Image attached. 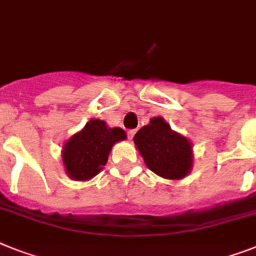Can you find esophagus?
<instances>
[{
    "label": "esophagus",
    "instance_id": "obj_1",
    "mask_svg": "<svg viewBox=\"0 0 256 256\" xmlns=\"http://www.w3.org/2000/svg\"><path fill=\"white\" fill-rule=\"evenodd\" d=\"M134 134H136V130H128V138H130V140H132Z\"/></svg>",
    "mask_w": 256,
    "mask_h": 256
}]
</instances>
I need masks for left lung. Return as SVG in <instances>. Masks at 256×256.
<instances>
[{
  "label": "left lung",
  "mask_w": 256,
  "mask_h": 256,
  "mask_svg": "<svg viewBox=\"0 0 256 256\" xmlns=\"http://www.w3.org/2000/svg\"><path fill=\"white\" fill-rule=\"evenodd\" d=\"M137 150L153 172L168 180H180L191 172L194 150L188 138L171 130L161 118H152L133 137Z\"/></svg>",
  "instance_id": "left-lung-1"
}]
</instances>
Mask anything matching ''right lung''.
<instances>
[{
  "label": "right lung",
  "instance_id": "add662e5",
  "mask_svg": "<svg viewBox=\"0 0 256 256\" xmlns=\"http://www.w3.org/2000/svg\"><path fill=\"white\" fill-rule=\"evenodd\" d=\"M126 138L124 130L110 128L104 120L88 122L62 146L61 158L68 176L77 182L92 179L103 170L114 145Z\"/></svg>",
  "mask_w": 256,
  "mask_h": 256
}]
</instances>
